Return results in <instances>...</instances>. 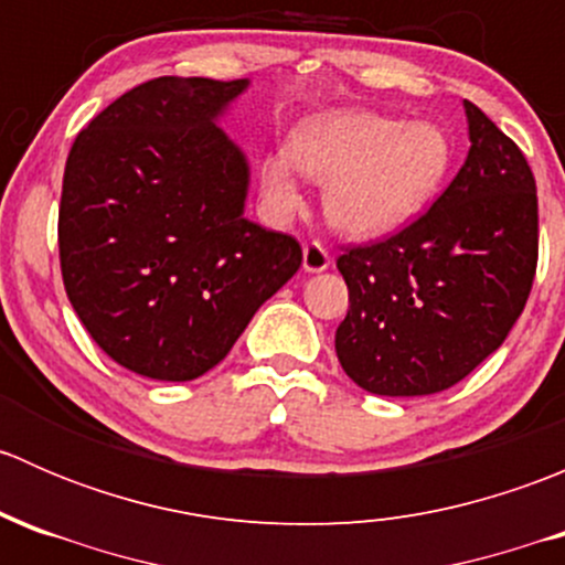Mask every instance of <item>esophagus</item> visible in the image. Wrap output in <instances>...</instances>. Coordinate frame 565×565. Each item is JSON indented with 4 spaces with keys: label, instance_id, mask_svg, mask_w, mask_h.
Returning <instances> with one entry per match:
<instances>
[{
    "label": "esophagus",
    "instance_id": "obj_1",
    "mask_svg": "<svg viewBox=\"0 0 565 565\" xmlns=\"http://www.w3.org/2000/svg\"><path fill=\"white\" fill-rule=\"evenodd\" d=\"M330 267V254L322 243H309L303 246V270L306 273H322Z\"/></svg>",
    "mask_w": 565,
    "mask_h": 565
}]
</instances>
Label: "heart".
I'll use <instances>...</instances> for the list:
<instances>
[{
  "mask_svg": "<svg viewBox=\"0 0 565 565\" xmlns=\"http://www.w3.org/2000/svg\"><path fill=\"white\" fill-rule=\"evenodd\" d=\"M289 157L322 182V210L341 235L372 241L409 224L429 207L451 172L454 150L435 122L341 108L311 117L292 136ZM287 156L262 167V196L276 215L298 213L300 182Z\"/></svg>",
  "mask_w": 565,
  "mask_h": 565,
  "instance_id": "1",
  "label": "heart"
}]
</instances>
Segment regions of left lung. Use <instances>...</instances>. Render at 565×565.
<instances>
[{"instance_id": "1", "label": "left lung", "mask_w": 565, "mask_h": 565, "mask_svg": "<svg viewBox=\"0 0 565 565\" xmlns=\"http://www.w3.org/2000/svg\"><path fill=\"white\" fill-rule=\"evenodd\" d=\"M470 150L429 213L335 262L350 311L335 330L347 377L377 396H429L505 341L539 259V199L520 147L465 100Z\"/></svg>"}]
</instances>
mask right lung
Segmentation results:
<instances>
[{"instance_id": "obj_1", "label": "right lung", "mask_w": 565, "mask_h": 565, "mask_svg": "<svg viewBox=\"0 0 565 565\" xmlns=\"http://www.w3.org/2000/svg\"><path fill=\"white\" fill-rule=\"evenodd\" d=\"M248 78L161 76L106 106L71 147L60 262L111 361L185 383L218 366L303 250L248 221V158L218 119Z\"/></svg>"}]
</instances>
